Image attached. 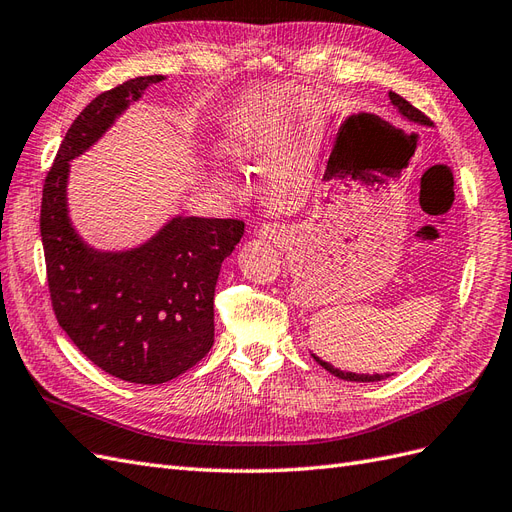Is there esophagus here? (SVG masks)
Segmentation results:
<instances>
[{
    "instance_id": "esophagus-1",
    "label": "esophagus",
    "mask_w": 512,
    "mask_h": 512,
    "mask_svg": "<svg viewBox=\"0 0 512 512\" xmlns=\"http://www.w3.org/2000/svg\"><path fill=\"white\" fill-rule=\"evenodd\" d=\"M259 235L264 240H272V242H277V240H281L283 238V227L281 225H264L259 229Z\"/></svg>"
}]
</instances>
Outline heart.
<instances>
[{
    "mask_svg": "<svg viewBox=\"0 0 512 512\" xmlns=\"http://www.w3.org/2000/svg\"><path fill=\"white\" fill-rule=\"evenodd\" d=\"M244 149H246V147H244Z\"/></svg>",
    "mask_w": 512,
    "mask_h": 512,
    "instance_id": "b5f03b06",
    "label": "heart"
}]
</instances>
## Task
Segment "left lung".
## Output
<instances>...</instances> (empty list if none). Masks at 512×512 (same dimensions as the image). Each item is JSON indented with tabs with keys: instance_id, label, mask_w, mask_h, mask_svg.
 <instances>
[{
	"instance_id": "8db88e82",
	"label": "left lung",
	"mask_w": 512,
	"mask_h": 512,
	"mask_svg": "<svg viewBox=\"0 0 512 512\" xmlns=\"http://www.w3.org/2000/svg\"><path fill=\"white\" fill-rule=\"evenodd\" d=\"M389 99H391V103L393 106H396L398 110H400V114L404 116V119H409L411 123H419V125H432L430 123V119L428 116L422 112V110H417L415 106H411L409 101L406 99H402L400 95H396V93H389ZM313 359H316L324 370H329L331 374H335L337 378H342V381H355V383H374V381H383V378H387L389 374H374V376H368V374H352V372H342V370H335L333 365H329V363H324L322 359H318L316 355H313Z\"/></svg>"
}]
</instances>
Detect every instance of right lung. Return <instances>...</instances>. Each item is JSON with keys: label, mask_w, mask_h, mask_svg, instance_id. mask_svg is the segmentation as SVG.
Listing matches in <instances>:
<instances>
[{"label": "right lung", "mask_w": 512, "mask_h": 512, "mask_svg": "<svg viewBox=\"0 0 512 512\" xmlns=\"http://www.w3.org/2000/svg\"><path fill=\"white\" fill-rule=\"evenodd\" d=\"M164 75L114 86L80 112L43 186L41 238L51 307L62 331L97 368L121 381L160 385L199 363L214 344V290L244 235L233 218L177 216L142 246L99 253L75 233L67 209L69 162L95 144L142 90Z\"/></svg>", "instance_id": "obj_1"}]
</instances>
